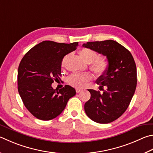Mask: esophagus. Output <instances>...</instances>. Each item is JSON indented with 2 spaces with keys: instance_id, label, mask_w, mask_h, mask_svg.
Segmentation results:
<instances>
[{
  "instance_id": "34e87169",
  "label": "esophagus",
  "mask_w": 153,
  "mask_h": 153,
  "mask_svg": "<svg viewBox=\"0 0 153 153\" xmlns=\"http://www.w3.org/2000/svg\"><path fill=\"white\" fill-rule=\"evenodd\" d=\"M76 92H77V93H79V92H80V91H82V89H80V88H76Z\"/></svg>"
}]
</instances>
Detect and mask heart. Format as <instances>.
I'll return each instance as SVG.
<instances>
[{"mask_svg":"<svg viewBox=\"0 0 153 153\" xmlns=\"http://www.w3.org/2000/svg\"><path fill=\"white\" fill-rule=\"evenodd\" d=\"M79 55L85 63L90 64V69L96 75L103 76L107 72L109 68L108 59L104 57H98V54L95 51L89 48H82L79 51ZM65 59L63 61V63ZM91 79V75L90 74L76 73L69 77L68 82L74 87L84 88Z\"/></svg>","mask_w":153,"mask_h":153,"instance_id":"heart-1","label":"heart"}]
</instances>
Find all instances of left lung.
Listing matches in <instances>:
<instances>
[{
	"label": "left lung",
	"instance_id": "obj_1",
	"mask_svg": "<svg viewBox=\"0 0 153 153\" xmlns=\"http://www.w3.org/2000/svg\"><path fill=\"white\" fill-rule=\"evenodd\" d=\"M83 47L106 56L109 63L106 73L96 80L100 88L104 90L105 86L106 90L100 94L88 90L91 97L84 105L85 114L96 123H112L124 113L134 94L137 74L134 58L128 50L113 40L87 42Z\"/></svg>",
	"mask_w": 153,
	"mask_h": 153
}]
</instances>
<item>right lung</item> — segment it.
I'll return each mask as SVG.
<instances>
[{
    "instance_id": "obj_1",
    "label": "right lung",
    "mask_w": 153,
    "mask_h": 153,
    "mask_svg": "<svg viewBox=\"0 0 153 153\" xmlns=\"http://www.w3.org/2000/svg\"><path fill=\"white\" fill-rule=\"evenodd\" d=\"M78 42L44 41L30 49L18 69V91L25 106L39 120H52L62 113L76 90L68 85L56 90L51 87L62 75L64 56L76 50Z\"/></svg>"
}]
</instances>
